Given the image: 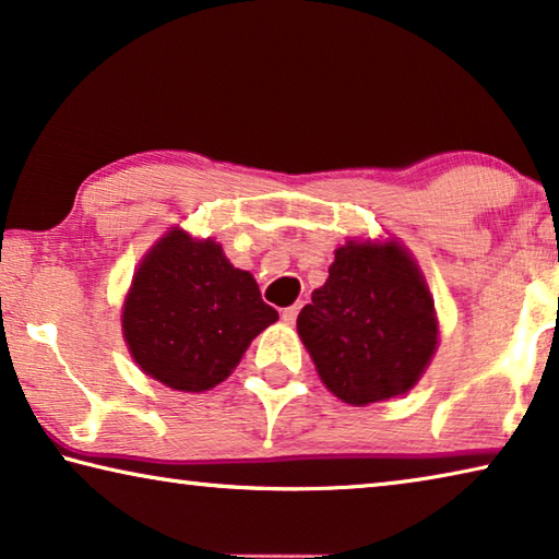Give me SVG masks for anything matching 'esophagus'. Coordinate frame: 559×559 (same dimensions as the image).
<instances>
[{
  "mask_svg": "<svg viewBox=\"0 0 559 559\" xmlns=\"http://www.w3.org/2000/svg\"><path fill=\"white\" fill-rule=\"evenodd\" d=\"M300 308H304V304H294V306L283 308L281 318H283V321H286V323H296V318H298V313H300Z\"/></svg>",
  "mask_w": 559,
  "mask_h": 559,
  "instance_id": "34e87169",
  "label": "esophagus"
}]
</instances>
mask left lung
<instances>
[{"mask_svg": "<svg viewBox=\"0 0 559 559\" xmlns=\"http://www.w3.org/2000/svg\"><path fill=\"white\" fill-rule=\"evenodd\" d=\"M298 335L323 383L350 405L418 383L438 343L432 298L397 243H345L325 286L298 313Z\"/></svg>", "mask_w": 559, "mask_h": 559, "instance_id": "obj_1", "label": "left lung"}]
</instances>
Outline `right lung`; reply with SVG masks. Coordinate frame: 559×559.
Listing matches in <instances>:
<instances>
[{
  "mask_svg": "<svg viewBox=\"0 0 559 559\" xmlns=\"http://www.w3.org/2000/svg\"><path fill=\"white\" fill-rule=\"evenodd\" d=\"M278 311L216 241L183 231L162 238L136 271L123 304V335L144 373L174 391L221 383Z\"/></svg>",
  "mask_w": 559,
  "mask_h": 559,
  "instance_id": "add662e5",
  "label": "right lung"
}]
</instances>
